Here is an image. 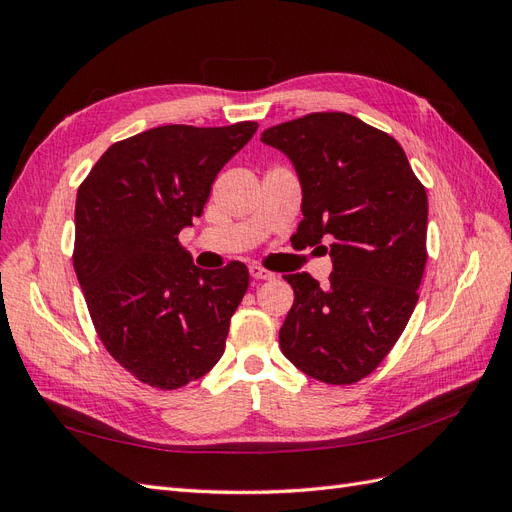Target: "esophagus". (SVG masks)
I'll list each match as a JSON object with an SVG mask.
<instances>
[{"instance_id":"obj_1","label":"esophagus","mask_w":512,"mask_h":512,"mask_svg":"<svg viewBox=\"0 0 512 512\" xmlns=\"http://www.w3.org/2000/svg\"><path fill=\"white\" fill-rule=\"evenodd\" d=\"M250 275L254 277V280H273V277H275V273L262 269V267H256V265L250 267Z\"/></svg>"}]
</instances>
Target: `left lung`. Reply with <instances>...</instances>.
Segmentation results:
<instances>
[{"instance_id": "left-lung-1", "label": "left lung", "mask_w": 512, "mask_h": 512, "mask_svg": "<svg viewBox=\"0 0 512 512\" xmlns=\"http://www.w3.org/2000/svg\"><path fill=\"white\" fill-rule=\"evenodd\" d=\"M299 173L303 245L331 241L320 286L288 273L294 303L280 329L286 359L327 384L374 371L404 333L427 262V192L404 149L348 113H309L262 132ZM322 247V245H320Z\"/></svg>"}]
</instances>
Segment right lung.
Masks as SVG:
<instances>
[{"label": "right lung", "mask_w": 512, "mask_h": 512, "mask_svg": "<svg viewBox=\"0 0 512 512\" xmlns=\"http://www.w3.org/2000/svg\"><path fill=\"white\" fill-rule=\"evenodd\" d=\"M256 130L151 128L108 147L79 185L72 262L91 322L108 354L153 389H181L224 354L250 273L237 260L198 269L179 232Z\"/></svg>", "instance_id": "obj_1"}]
</instances>
